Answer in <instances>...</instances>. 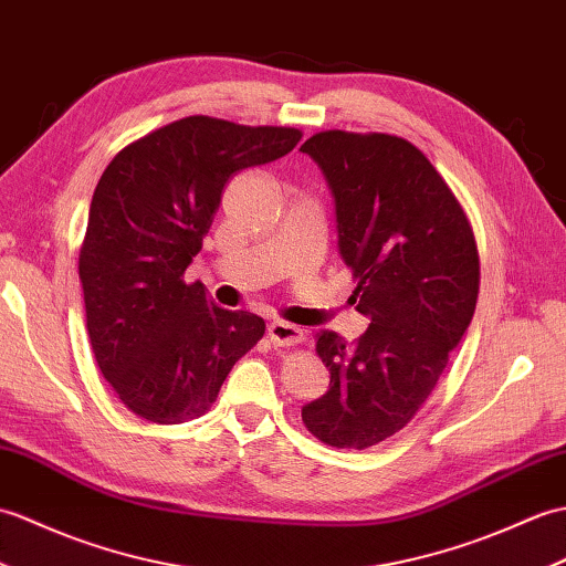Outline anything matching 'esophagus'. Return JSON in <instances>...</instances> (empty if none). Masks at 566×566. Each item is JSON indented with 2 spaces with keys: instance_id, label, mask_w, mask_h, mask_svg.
Wrapping results in <instances>:
<instances>
[{
  "instance_id": "obj_1",
  "label": "esophagus",
  "mask_w": 566,
  "mask_h": 566,
  "mask_svg": "<svg viewBox=\"0 0 566 566\" xmlns=\"http://www.w3.org/2000/svg\"><path fill=\"white\" fill-rule=\"evenodd\" d=\"M268 335L274 347H292V345L304 343V331H301L298 325L286 323V321H272L268 327Z\"/></svg>"
}]
</instances>
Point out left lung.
Segmentation results:
<instances>
[{
    "label": "left lung",
    "instance_id": "obj_1",
    "mask_svg": "<svg viewBox=\"0 0 566 566\" xmlns=\"http://www.w3.org/2000/svg\"><path fill=\"white\" fill-rule=\"evenodd\" d=\"M335 195L339 253L369 315L345 343L323 331L315 352L331 390L301 410L335 449L364 451L427 402L461 343L480 294V253L463 205L412 142L325 129L301 144Z\"/></svg>",
    "mask_w": 566,
    "mask_h": 566
}]
</instances>
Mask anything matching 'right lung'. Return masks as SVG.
<instances>
[{
  "instance_id": "add662e5",
  "label": "right lung",
  "mask_w": 566,
  "mask_h": 566,
  "mask_svg": "<svg viewBox=\"0 0 566 566\" xmlns=\"http://www.w3.org/2000/svg\"><path fill=\"white\" fill-rule=\"evenodd\" d=\"M301 129L209 115L127 144L103 170L78 251L86 327L101 374L129 412L156 424L202 417L265 321L227 311L182 280L229 178L292 151Z\"/></svg>"
}]
</instances>
